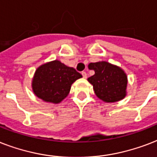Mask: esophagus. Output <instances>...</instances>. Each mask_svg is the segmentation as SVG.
Instances as JSON below:
<instances>
[{
	"label": "esophagus",
	"mask_w": 157,
	"mask_h": 157,
	"mask_svg": "<svg viewBox=\"0 0 157 157\" xmlns=\"http://www.w3.org/2000/svg\"><path fill=\"white\" fill-rule=\"evenodd\" d=\"M82 77L84 78H87V73L83 71V72H82Z\"/></svg>",
	"instance_id": "1"
}]
</instances>
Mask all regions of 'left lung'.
Masks as SVG:
<instances>
[{
    "label": "left lung",
    "mask_w": 157,
    "mask_h": 157,
    "mask_svg": "<svg viewBox=\"0 0 157 157\" xmlns=\"http://www.w3.org/2000/svg\"><path fill=\"white\" fill-rule=\"evenodd\" d=\"M88 69L95 71V75L88 78L87 81L93 86L99 99L105 102H115L125 98L128 78L121 68L100 61L90 63Z\"/></svg>",
    "instance_id": "left-lung-1"
}]
</instances>
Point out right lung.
Here are the masks:
<instances>
[{
	"label": "right lung",
	"instance_id": "right-lung-1",
	"mask_svg": "<svg viewBox=\"0 0 157 157\" xmlns=\"http://www.w3.org/2000/svg\"><path fill=\"white\" fill-rule=\"evenodd\" d=\"M82 75L59 60L46 63L37 68L32 82L37 98L47 102L59 103L70 93L73 82Z\"/></svg>",
	"mask_w": 157,
	"mask_h": 157
}]
</instances>
